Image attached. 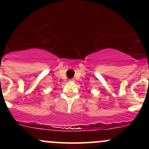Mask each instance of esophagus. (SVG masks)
<instances>
[{
    "label": "esophagus",
    "instance_id": "obj_1",
    "mask_svg": "<svg viewBox=\"0 0 149 149\" xmlns=\"http://www.w3.org/2000/svg\"><path fill=\"white\" fill-rule=\"evenodd\" d=\"M69 82H74L75 80L73 79V78H71V79H69Z\"/></svg>",
    "mask_w": 149,
    "mask_h": 149
}]
</instances>
